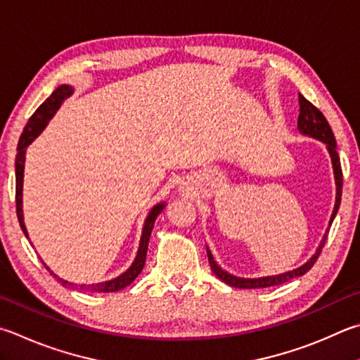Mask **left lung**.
Instances as JSON below:
<instances>
[{
    "mask_svg": "<svg viewBox=\"0 0 360 360\" xmlns=\"http://www.w3.org/2000/svg\"><path fill=\"white\" fill-rule=\"evenodd\" d=\"M299 105H300V113L297 117V130L305 136H310V139H315L318 141H323L326 145V149L330 155V162H332V169H334V179H335V205H334V211H332L330 220H329V226L326 230L324 236L319 243L318 248L315 253L311 255V258L304 263L302 266L296 267V269L283 272V274H277V276H267V277H257V278H244V277H238L233 276V274L226 272L221 269V267L215 263V259L212 257L209 247H206L207 252V259L209 264H211L212 272L217 276L221 282H225L226 285L234 286V288H244V290H252V288H267V286H276L280 283L290 282V280L304 276L305 272H309L313 264L316 263V259L321 253L323 247L326 244V239H328V233L330 230L332 221H334L335 215L338 212L340 202H342V186H343V174H342V165H340V158L337 153V143H335V136L332 134V129L329 126L328 120H326L324 115L319 112V110L305 99L302 94H299Z\"/></svg>",
    "mask_w": 360,
    "mask_h": 360,
    "instance_id": "8db88e82",
    "label": "left lung"
}]
</instances>
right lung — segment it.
Here are the masks:
<instances>
[{"instance_id": "add662e5", "label": "right lung", "mask_w": 360, "mask_h": 360, "mask_svg": "<svg viewBox=\"0 0 360 360\" xmlns=\"http://www.w3.org/2000/svg\"><path fill=\"white\" fill-rule=\"evenodd\" d=\"M74 94V88L70 84H61L58 86L53 93L50 94V97L45 99V102L39 107L32 116L30 117V121L26 122V126L23 129V134L20 135V140H18V146H17V155H15V205H17V217H18V224L22 226V231L25 233V236L28 238V231H26L25 221H23V172H25V155H26V148H28L34 139H37L41 135L42 130L47 127V124L50 122L51 117L55 116V113L60 110L63 105V102ZM167 202H158V205L153 206L151 211L146 215L145 225H143V231H141V238H140V245H139V252H136V257L134 259V263L130 264L129 269L126 272H122L121 276H117L116 278L107 280V282H99V283H93V285H77V283H70L68 280H63L61 277H58L56 274L50 269V267L44 263V266L47 267V271H50L51 276L58 278L63 286H69V288H77L80 291H93V292H115L120 291L122 288H126L127 285H130L134 280L140 276V272L145 267V261H146V253H148V244H149V238H151V231L155 224V219L158 215L165 209Z\"/></svg>"}]
</instances>
